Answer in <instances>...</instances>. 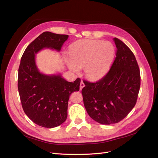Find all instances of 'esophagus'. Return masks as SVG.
<instances>
[{
  "label": "esophagus",
  "instance_id": "esophagus-1",
  "mask_svg": "<svg viewBox=\"0 0 158 158\" xmlns=\"http://www.w3.org/2000/svg\"><path fill=\"white\" fill-rule=\"evenodd\" d=\"M84 82H83V81L82 80V81H81V82H80V89L81 90V89H82L84 87Z\"/></svg>",
  "mask_w": 158,
  "mask_h": 158
}]
</instances>
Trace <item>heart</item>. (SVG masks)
<instances>
[{
	"mask_svg": "<svg viewBox=\"0 0 158 158\" xmlns=\"http://www.w3.org/2000/svg\"><path fill=\"white\" fill-rule=\"evenodd\" d=\"M70 59H66L69 69L77 73L84 67L85 76L97 80L106 75L113 63L115 48L109 41L82 40L70 46Z\"/></svg>",
	"mask_w": 158,
	"mask_h": 158,
	"instance_id": "heart-1",
	"label": "heart"
}]
</instances>
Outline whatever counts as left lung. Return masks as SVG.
Segmentation results:
<instances>
[{"instance_id": "left-lung-1", "label": "left lung", "mask_w": 158, "mask_h": 158, "mask_svg": "<svg viewBox=\"0 0 158 158\" xmlns=\"http://www.w3.org/2000/svg\"><path fill=\"white\" fill-rule=\"evenodd\" d=\"M116 56L111 69L95 82L83 80L84 104L89 117L103 125L117 123L135 106L140 87V74L135 55L114 37Z\"/></svg>"}]
</instances>
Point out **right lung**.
Returning a JSON list of instances; mask_svg holds the SVG:
<instances>
[{
    "mask_svg": "<svg viewBox=\"0 0 158 158\" xmlns=\"http://www.w3.org/2000/svg\"><path fill=\"white\" fill-rule=\"evenodd\" d=\"M68 35L45 31L27 47L18 69V88L23 111L37 125L54 128L67 118L70 94L80 89V79L68 82L60 74L40 73L35 55L44 48L60 51Z\"/></svg>",
    "mask_w": 158,
    "mask_h": 158,
    "instance_id": "right-lung-1",
    "label": "right lung"
}]
</instances>
